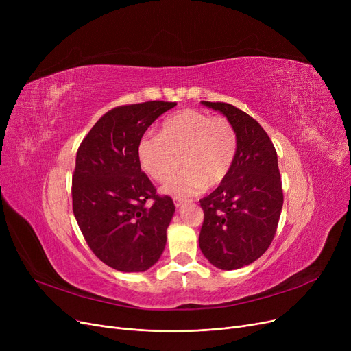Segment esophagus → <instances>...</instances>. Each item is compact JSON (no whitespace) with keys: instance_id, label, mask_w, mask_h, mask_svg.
Listing matches in <instances>:
<instances>
[{"instance_id":"obj_1","label":"esophagus","mask_w":351,"mask_h":351,"mask_svg":"<svg viewBox=\"0 0 351 351\" xmlns=\"http://www.w3.org/2000/svg\"><path fill=\"white\" fill-rule=\"evenodd\" d=\"M173 204H175L176 208H180V206L183 205V199H180V197H173Z\"/></svg>"}]
</instances>
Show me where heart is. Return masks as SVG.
Segmentation results:
<instances>
[{"instance_id": "heart-1", "label": "heart", "mask_w": 351, "mask_h": 351, "mask_svg": "<svg viewBox=\"0 0 351 351\" xmlns=\"http://www.w3.org/2000/svg\"><path fill=\"white\" fill-rule=\"evenodd\" d=\"M138 160L155 180L168 178L162 192L192 196L222 183L230 173L237 154V135L226 118H212L196 109H185L165 118L159 134H146L138 142Z\"/></svg>"}]
</instances>
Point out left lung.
<instances>
[{
    "label": "left lung",
    "mask_w": 351,
    "mask_h": 351,
    "mask_svg": "<svg viewBox=\"0 0 351 351\" xmlns=\"http://www.w3.org/2000/svg\"><path fill=\"white\" fill-rule=\"evenodd\" d=\"M234 128L237 154L228 178L200 199L204 225L199 247L217 269L253 263L270 246L283 206L278 154L265 129L243 110L225 102H206Z\"/></svg>",
    "instance_id": "1"
}]
</instances>
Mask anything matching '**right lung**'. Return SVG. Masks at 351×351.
<instances>
[{
    "label": "right lung",
    "instance_id": "1",
    "mask_svg": "<svg viewBox=\"0 0 351 351\" xmlns=\"http://www.w3.org/2000/svg\"><path fill=\"white\" fill-rule=\"evenodd\" d=\"M175 102L151 101L114 108L90 129L77 152L72 209L90 250L119 271H145L166 246L175 213L138 160V142ZM152 199V204H146Z\"/></svg>",
    "mask_w": 351,
    "mask_h": 351
}]
</instances>
